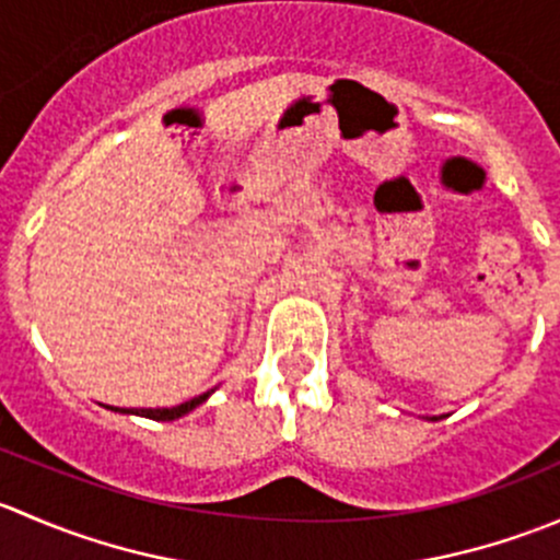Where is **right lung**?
Wrapping results in <instances>:
<instances>
[{
    "label": "right lung",
    "instance_id": "obj_1",
    "mask_svg": "<svg viewBox=\"0 0 560 560\" xmlns=\"http://www.w3.org/2000/svg\"><path fill=\"white\" fill-rule=\"evenodd\" d=\"M206 398H208V393H202V395H197V398L186 400V404L173 406V409H135V415H143V417H149V420H175V417L186 415V411H191L195 406H200ZM116 411H127V409H116Z\"/></svg>",
    "mask_w": 560,
    "mask_h": 560
}]
</instances>
